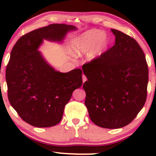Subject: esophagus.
Returning <instances> with one entry per match:
<instances>
[{"label":"esophagus","instance_id":"34e87169","mask_svg":"<svg viewBox=\"0 0 156 156\" xmlns=\"http://www.w3.org/2000/svg\"><path fill=\"white\" fill-rule=\"evenodd\" d=\"M87 80V78L86 76H84V74H83V83H84V82H85Z\"/></svg>","mask_w":156,"mask_h":156}]
</instances>
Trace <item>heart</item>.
<instances>
[{"label":"heart","mask_w":156,"mask_h":156,"mask_svg":"<svg viewBox=\"0 0 156 156\" xmlns=\"http://www.w3.org/2000/svg\"><path fill=\"white\" fill-rule=\"evenodd\" d=\"M109 38L102 31L91 30L82 35L78 39L75 46V52L80 56L89 52L93 48L91 52V58H95L103 53L109 44Z\"/></svg>","instance_id":"heart-1"}]
</instances>
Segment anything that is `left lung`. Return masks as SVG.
Returning <instances> with one entry per match:
<instances>
[{"mask_svg": "<svg viewBox=\"0 0 156 156\" xmlns=\"http://www.w3.org/2000/svg\"><path fill=\"white\" fill-rule=\"evenodd\" d=\"M115 44L83 65L88 80L83 89L89 115L95 125L119 129L133 120L147 96L149 69L145 55L135 39L111 30Z\"/></svg>", "mask_w": 156, "mask_h": 156, "instance_id": "left-lung-1", "label": "left lung"}]
</instances>
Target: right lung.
Returning a JSON list of instances; mask_svg holds the SVG:
<instances>
[{
	"mask_svg": "<svg viewBox=\"0 0 156 156\" xmlns=\"http://www.w3.org/2000/svg\"><path fill=\"white\" fill-rule=\"evenodd\" d=\"M73 25L51 24L25 34L13 47L6 68L7 96L18 115L36 127H49L62 119L73 91L83 84L82 70L56 72L38 50L43 39L61 41Z\"/></svg>",
	"mask_w": 156,
	"mask_h": 156,
	"instance_id": "obj_1",
	"label": "right lung"
}]
</instances>
